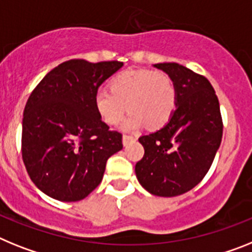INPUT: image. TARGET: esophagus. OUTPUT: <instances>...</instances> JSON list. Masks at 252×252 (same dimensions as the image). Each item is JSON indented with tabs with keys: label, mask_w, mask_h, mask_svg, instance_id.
I'll return each mask as SVG.
<instances>
[{
	"label": "esophagus",
	"mask_w": 252,
	"mask_h": 252,
	"mask_svg": "<svg viewBox=\"0 0 252 252\" xmlns=\"http://www.w3.org/2000/svg\"><path fill=\"white\" fill-rule=\"evenodd\" d=\"M134 137H132V135H126V134H124L123 135V144L124 146H128L129 143H130V142L132 141H134Z\"/></svg>",
	"instance_id": "obj_1"
}]
</instances>
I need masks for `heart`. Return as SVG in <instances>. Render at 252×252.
Wrapping results in <instances>:
<instances>
[{"label":"heart","mask_w":252,"mask_h":252,"mask_svg":"<svg viewBox=\"0 0 252 252\" xmlns=\"http://www.w3.org/2000/svg\"><path fill=\"white\" fill-rule=\"evenodd\" d=\"M178 104V91L166 72L152 69H128L111 80L110 91L99 89L94 95L96 113L105 124H122L128 132H134L147 123L150 128L165 126Z\"/></svg>","instance_id":"heart-1"}]
</instances>
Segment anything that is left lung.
Returning <instances> with one entry per match:
<instances>
[{"label":"left lung","instance_id":"obj_1","mask_svg":"<svg viewBox=\"0 0 252 252\" xmlns=\"http://www.w3.org/2000/svg\"><path fill=\"white\" fill-rule=\"evenodd\" d=\"M178 91V104L166 126L138 139L144 156L135 175L148 192L176 196L203 180L220 146V102L211 82L179 63H157Z\"/></svg>","mask_w":252,"mask_h":252}]
</instances>
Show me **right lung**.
<instances>
[{
	"label": "right lung",
	"instance_id": "1",
	"mask_svg": "<svg viewBox=\"0 0 252 252\" xmlns=\"http://www.w3.org/2000/svg\"><path fill=\"white\" fill-rule=\"evenodd\" d=\"M123 62H63L29 96L21 152L39 190L61 202H78L102 180L106 161L123 148L122 134L96 113L94 95Z\"/></svg>",
	"mask_w": 252,
	"mask_h": 252
}]
</instances>
